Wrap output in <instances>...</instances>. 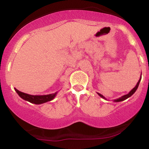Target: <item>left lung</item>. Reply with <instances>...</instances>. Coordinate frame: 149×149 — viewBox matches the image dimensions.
<instances>
[{
	"label": "left lung",
	"instance_id": "left-lung-1",
	"mask_svg": "<svg viewBox=\"0 0 149 149\" xmlns=\"http://www.w3.org/2000/svg\"><path fill=\"white\" fill-rule=\"evenodd\" d=\"M141 77H140V78H139V81H138V83H136V86L134 87V88L132 89V90H131L130 92H129V93L128 94H127V95H123V96H122L121 97H120V98H118V99H116V100H113V102H122V101H124V100H127V98H129V97H130L132 95H133V94L135 92H136V90H137V88H138V87H139V83H140V81H141ZM97 94H98V95H100V96L102 97V98H103V99H104V100H107V99L105 98V97H104L103 95H101V94H100V93H98V92H97Z\"/></svg>",
	"mask_w": 149,
	"mask_h": 149
}]
</instances>
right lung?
<instances>
[{"label": "right lung", "instance_id": "obj_1", "mask_svg": "<svg viewBox=\"0 0 149 149\" xmlns=\"http://www.w3.org/2000/svg\"><path fill=\"white\" fill-rule=\"evenodd\" d=\"M15 90L17 93L18 94L19 96L21 97L22 99L27 101V102H29L31 103L35 104H41L45 103V102H50V101H52L53 99L56 97V95H57V92H56L53 94H49V95H31L19 91V90H17L16 88H15Z\"/></svg>", "mask_w": 149, "mask_h": 149}]
</instances>
